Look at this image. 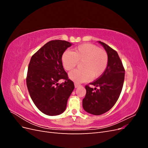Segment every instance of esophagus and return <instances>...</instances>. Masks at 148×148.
Segmentation results:
<instances>
[{
  "mask_svg": "<svg viewBox=\"0 0 148 148\" xmlns=\"http://www.w3.org/2000/svg\"><path fill=\"white\" fill-rule=\"evenodd\" d=\"M80 86H81V84H79L77 83H75V88H78V87H79Z\"/></svg>",
  "mask_w": 148,
  "mask_h": 148,
  "instance_id": "1",
  "label": "esophagus"
}]
</instances>
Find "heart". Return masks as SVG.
Returning a JSON list of instances; mask_svg holds the SVG:
<instances>
[{"label":"heart","mask_w":148,"mask_h":148,"mask_svg":"<svg viewBox=\"0 0 148 148\" xmlns=\"http://www.w3.org/2000/svg\"><path fill=\"white\" fill-rule=\"evenodd\" d=\"M108 61V54L105 50L89 43L78 46L75 52L66 51L62 57V65L67 71L73 69L79 62H83V69L74 70L69 75V78L77 83L89 81L92 77H101L107 69Z\"/></svg>","instance_id":"1"}]
</instances>
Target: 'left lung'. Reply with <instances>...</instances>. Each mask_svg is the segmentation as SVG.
<instances>
[{
	"instance_id": "1",
	"label": "left lung",
	"mask_w": 148,
	"mask_h": 148,
	"mask_svg": "<svg viewBox=\"0 0 148 148\" xmlns=\"http://www.w3.org/2000/svg\"><path fill=\"white\" fill-rule=\"evenodd\" d=\"M108 54L107 69L99 78L86 85V93L83 99V107L87 112L96 115L104 114L112 107L122 92L125 78V69L118 53L104 42L98 41Z\"/></svg>"
}]
</instances>
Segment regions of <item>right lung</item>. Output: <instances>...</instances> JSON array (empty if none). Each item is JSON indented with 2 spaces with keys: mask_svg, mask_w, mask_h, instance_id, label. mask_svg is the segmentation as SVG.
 Here are the masks:
<instances>
[{
  "mask_svg": "<svg viewBox=\"0 0 148 148\" xmlns=\"http://www.w3.org/2000/svg\"><path fill=\"white\" fill-rule=\"evenodd\" d=\"M71 44L62 40H53L44 44L31 58L26 85L34 104L46 115L63 113L75 88L62 62V55ZM62 79L66 82L59 85L58 82Z\"/></svg>",
  "mask_w": 148,
  "mask_h": 148,
  "instance_id": "add662e5",
  "label": "right lung"
}]
</instances>
